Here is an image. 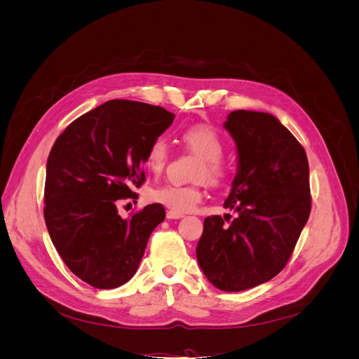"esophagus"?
Here are the masks:
<instances>
[{
  "label": "esophagus",
  "instance_id": "1",
  "mask_svg": "<svg viewBox=\"0 0 359 359\" xmlns=\"http://www.w3.org/2000/svg\"><path fill=\"white\" fill-rule=\"evenodd\" d=\"M166 217L169 220H178V219H182L184 214H178V212H173V211H168Z\"/></svg>",
  "mask_w": 359,
  "mask_h": 359
}]
</instances>
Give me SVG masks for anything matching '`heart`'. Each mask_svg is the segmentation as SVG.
<instances>
[{
	"label": "heart",
	"mask_w": 359,
	"mask_h": 359,
	"mask_svg": "<svg viewBox=\"0 0 359 359\" xmlns=\"http://www.w3.org/2000/svg\"><path fill=\"white\" fill-rule=\"evenodd\" d=\"M182 144L191 153L201 157L199 166L194 172V180H205L210 184H220L226 177V168L220 160L224 154V140L211 126L196 124L187 127L181 133ZM169 157L168 144L163 139H156L149 145L145 157L147 168L157 175L165 168ZM203 198L199 186H178V184H161L149 191V199L166 206L173 212H189Z\"/></svg>",
	"instance_id": "1"
}]
</instances>
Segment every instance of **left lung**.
<instances>
[{"mask_svg": "<svg viewBox=\"0 0 359 359\" xmlns=\"http://www.w3.org/2000/svg\"><path fill=\"white\" fill-rule=\"evenodd\" d=\"M224 128L238 153L224 208L236 217H206L196 256L210 283L240 292L286 266L310 215V173L306 151L274 115L233 111Z\"/></svg>", "mask_w": 359, "mask_h": 359, "instance_id": "left-lung-1", "label": "left lung"}]
</instances>
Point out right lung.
Here are the masks:
<instances>
[{
    "label": "right lung",
    "mask_w": 359,
    "mask_h": 359,
    "mask_svg": "<svg viewBox=\"0 0 359 359\" xmlns=\"http://www.w3.org/2000/svg\"><path fill=\"white\" fill-rule=\"evenodd\" d=\"M175 115L160 106L109 100L83 114L53 144L46 165L45 222L74 276L97 289L132 278L148 238L165 220L163 205L123 219L118 201L137 198L149 145Z\"/></svg>",
    "instance_id": "add662e5"
}]
</instances>
